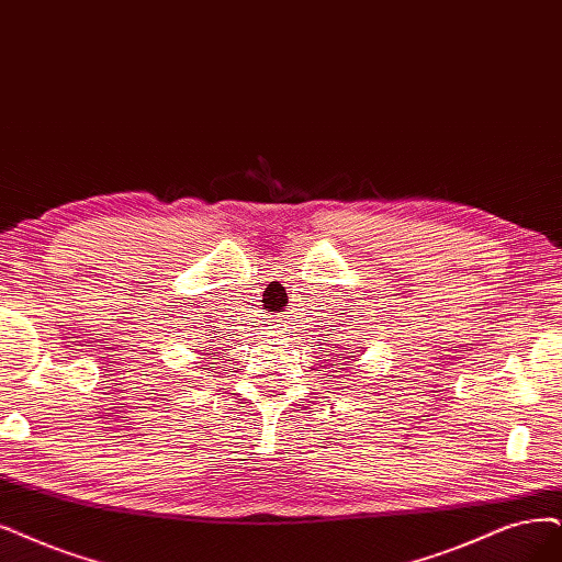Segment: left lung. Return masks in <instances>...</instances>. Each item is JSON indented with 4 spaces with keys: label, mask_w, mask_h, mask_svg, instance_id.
I'll use <instances>...</instances> for the list:
<instances>
[{
    "label": "left lung",
    "mask_w": 562,
    "mask_h": 562,
    "mask_svg": "<svg viewBox=\"0 0 562 562\" xmlns=\"http://www.w3.org/2000/svg\"><path fill=\"white\" fill-rule=\"evenodd\" d=\"M349 355H355V351H349Z\"/></svg>",
    "instance_id": "obj_1"
}]
</instances>
